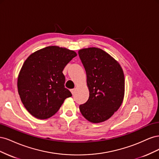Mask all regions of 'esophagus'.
<instances>
[{
  "instance_id": "1",
  "label": "esophagus",
  "mask_w": 159,
  "mask_h": 159,
  "mask_svg": "<svg viewBox=\"0 0 159 159\" xmlns=\"http://www.w3.org/2000/svg\"><path fill=\"white\" fill-rule=\"evenodd\" d=\"M70 91H71V92L72 95H74V93H75V89H71Z\"/></svg>"
}]
</instances>
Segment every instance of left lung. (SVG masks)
I'll return each mask as SVG.
<instances>
[{"label": "left lung", "instance_id": "8db88e82", "mask_svg": "<svg viewBox=\"0 0 159 159\" xmlns=\"http://www.w3.org/2000/svg\"><path fill=\"white\" fill-rule=\"evenodd\" d=\"M87 75L88 100L80 105L83 116L94 123L109 119L121 105L125 77L121 66L107 52L98 48L78 51Z\"/></svg>", "mask_w": 159, "mask_h": 159}]
</instances>
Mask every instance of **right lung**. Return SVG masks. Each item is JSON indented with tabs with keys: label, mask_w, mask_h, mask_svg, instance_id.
Instances as JSON below:
<instances>
[{
	"label": "right lung",
	"mask_w": 159,
	"mask_h": 159,
	"mask_svg": "<svg viewBox=\"0 0 159 159\" xmlns=\"http://www.w3.org/2000/svg\"><path fill=\"white\" fill-rule=\"evenodd\" d=\"M76 56L73 50L52 46L35 52L25 60L18 77V91L24 106L34 117H51L72 95L65 88L62 71Z\"/></svg>",
	"instance_id": "right-lung-1"
}]
</instances>
